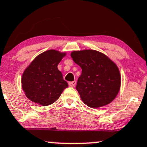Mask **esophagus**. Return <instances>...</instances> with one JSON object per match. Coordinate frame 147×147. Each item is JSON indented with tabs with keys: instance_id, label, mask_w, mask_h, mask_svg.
Returning <instances> with one entry per match:
<instances>
[{
	"instance_id": "1",
	"label": "esophagus",
	"mask_w": 147,
	"mask_h": 147,
	"mask_svg": "<svg viewBox=\"0 0 147 147\" xmlns=\"http://www.w3.org/2000/svg\"><path fill=\"white\" fill-rule=\"evenodd\" d=\"M68 85H69V86H70V87H74V86L76 85V81H70V82L68 83Z\"/></svg>"
}]
</instances>
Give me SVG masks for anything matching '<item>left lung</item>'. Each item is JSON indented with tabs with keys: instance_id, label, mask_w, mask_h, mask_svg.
<instances>
[{
	"instance_id": "left-lung-1",
	"label": "left lung",
	"mask_w": 147,
	"mask_h": 147,
	"mask_svg": "<svg viewBox=\"0 0 147 147\" xmlns=\"http://www.w3.org/2000/svg\"><path fill=\"white\" fill-rule=\"evenodd\" d=\"M70 56L82 69L76 86L82 101L92 108L112 102L121 88V76L117 65L95 50L72 51Z\"/></svg>"
}]
</instances>
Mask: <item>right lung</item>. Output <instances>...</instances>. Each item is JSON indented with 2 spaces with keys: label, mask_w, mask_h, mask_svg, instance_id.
<instances>
[{
  "label": "right lung",
  "mask_w": 147,
  "mask_h": 147,
  "mask_svg": "<svg viewBox=\"0 0 147 147\" xmlns=\"http://www.w3.org/2000/svg\"><path fill=\"white\" fill-rule=\"evenodd\" d=\"M66 53L48 50L38 55L23 72L21 83L26 96L42 106L51 105L68 87L57 66Z\"/></svg>",
  "instance_id": "right-lung-1"
}]
</instances>
